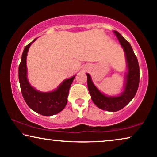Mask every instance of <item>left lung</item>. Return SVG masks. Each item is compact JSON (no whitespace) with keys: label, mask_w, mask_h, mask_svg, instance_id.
<instances>
[{"label":"left lung","mask_w":157,"mask_h":157,"mask_svg":"<svg viewBox=\"0 0 157 157\" xmlns=\"http://www.w3.org/2000/svg\"><path fill=\"white\" fill-rule=\"evenodd\" d=\"M118 39L125 52L127 73L125 76L123 91L117 96H107L101 93L91 80V76L86 74L87 86L93 102L103 110L116 112L123 109L135 97L139 84V65L129 42L117 31H113Z\"/></svg>","instance_id":"obj_1"}]
</instances>
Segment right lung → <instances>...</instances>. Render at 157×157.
<instances>
[{
  "label": "right lung",
  "mask_w": 157,
  "mask_h": 157,
  "mask_svg": "<svg viewBox=\"0 0 157 157\" xmlns=\"http://www.w3.org/2000/svg\"><path fill=\"white\" fill-rule=\"evenodd\" d=\"M36 39L25 47L22 53L21 60L19 67L20 87L24 100L32 110L42 115L51 116L59 113L66 107L68 101L67 98L69 89L76 75L65 79L58 88L52 91L43 92L32 86L27 78L26 56L30 46Z\"/></svg>",
  "instance_id": "add662e5"
}]
</instances>
